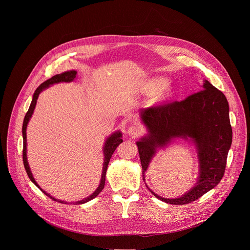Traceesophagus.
<instances>
[{"mask_svg": "<svg viewBox=\"0 0 250 250\" xmlns=\"http://www.w3.org/2000/svg\"><path fill=\"white\" fill-rule=\"evenodd\" d=\"M141 132H142V130H141V127L140 126H138V125H131L128 129H127V133H128V135H130V136H132V137H137V136H139L140 134H141Z\"/></svg>", "mask_w": 250, "mask_h": 250, "instance_id": "esophagus-1", "label": "esophagus"}]
</instances>
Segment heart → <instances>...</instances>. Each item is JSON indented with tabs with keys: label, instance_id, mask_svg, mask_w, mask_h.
Segmentation results:
<instances>
[{
	"label": "heart",
	"instance_id": "heart-1",
	"mask_svg": "<svg viewBox=\"0 0 250 250\" xmlns=\"http://www.w3.org/2000/svg\"><path fill=\"white\" fill-rule=\"evenodd\" d=\"M163 86V82H161V81H154V82H151L150 83V89L151 90H153V91H157V90H159L161 87ZM163 93H169V90L168 89H164V91H163Z\"/></svg>",
	"mask_w": 250,
	"mask_h": 250
}]
</instances>
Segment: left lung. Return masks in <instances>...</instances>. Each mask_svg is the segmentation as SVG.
I'll return each mask as SVG.
<instances>
[{
	"mask_svg": "<svg viewBox=\"0 0 250 250\" xmlns=\"http://www.w3.org/2000/svg\"><path fill=\"white\" fill-rule=\"evenodd\" d=\"M203 90L183 101L163 103L140 112V120L148 133L136 142L142 167V177L158 148L175 139H190L197 148L199 177L195 186L183 196L157 199L172 205H186L215 188L225 174L228 153L232 141L229 103L223 92L204 81Z\"/></svg>",
	"mask_w": 250,
	"mask_h": 250,
	"instance_id": "obj_1",
	"label": "left lung"
}]
</instances>
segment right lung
Returning <instances> with one entry per match:
<instances>
[{
    "label": "right lung",
    "mask_w": 250,
    "mask_h": 250,
    "mask_svg": "<svg viewBox=\"0 0 250 250\" xmlns=\"http://www.w3.org/2000/svg\"><path fill=\"white\" fill-rule=\"evenodd\" d=\"M77 76V72L75 70H70V71H66V72H63L61 74H57L53 77H51L50 79L46 80L45 82H43L42 84L40 85V87L35 90L33 96H32V101L30 103V105H29V109L24 117V120H23V124H22V138H23V149H22V161H23V165H24V168H25V171L27 173V176L29 177L30 181L37 186L38 188H40L42 193H44L46 196H48L50 199H52L53 201L55 202H59L61 204H67L68 202H64V201H61V200H57L55 199L54 197L50 196L48 193H46L45 191H43L40 185L37 183V181L34 180V178L32 176V173L30 171V168L28 166V162H27V158H26V126H27V124L33 114V111H34V108H35V104H37V102H38V98L40 96V94L45 90L46 88H48L49 86L53 85V84H56V83H60V82H72ZM122 132L121 131H116L114 132L113 134H111L108 138H106L105 142H104V165H103V172H102V177H101V182H100V185L99 187L97 188V190L92 194L90 195L89 197L81 200V201H78V202H74L73 204H76V205H80V204H84V203H87L91 200H93L94 198H96L101 192L102 190L104 189V181H105V172H106V168H108V165H109V162H110V159L113 155V153L115 152L116 148L119 146V145H121L123 142V139H122ZM72 204V203H71Z\"/></svg>",
    "instance_id": "add662e5"
}]
</instances>
